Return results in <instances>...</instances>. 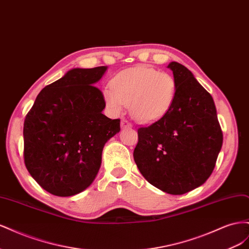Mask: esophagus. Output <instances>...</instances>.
Returning <instances> with one entry per match:
<instances>
[{
	"mask_svg": "<svg viewBox=\"0 0 249 249\" xmlns=\"http://www.w3.org/2000/svg\"><path fill=\"white\" fill-rule=\"evenodd\" d=\"M132 124L129 122V120L126 119H123L122 120V127L123 129H126V127H132Z\"/></svg>",
	"mask_w": 249,
	"mask_h": 249,
	"instance_id": "obj_1",
	"label": "esophagus"
}]
</instances>
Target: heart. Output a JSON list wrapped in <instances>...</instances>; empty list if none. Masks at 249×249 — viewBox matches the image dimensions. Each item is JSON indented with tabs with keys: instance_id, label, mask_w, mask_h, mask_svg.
I'll list each match as a JSON object with an SVG mask.
<instances>
[{
	"instance_id": "b5f03b06",
	"label": "heart",
	"mask_w": 249,
	"mask_h": 249,
	"mask_svg": "<svg viewBox=\"0 0 249 249\" xmlns=\"http://www.w3.org/2000/svg\"><path fill=\"white\" fill-rule=\"evenodd\" d=\"M107 107L120 114L130 105L131 115L142 124L164 117L177 99L178 84L172 74L138 65L119 71L104 89Z\"/></svg>"
}]
</instances>
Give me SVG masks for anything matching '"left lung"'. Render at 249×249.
I'll use <instances>...</instances> for the list:
<instances>
[{
  "label": "left lung",
  "instance_id": "1",
  "mask_svg": "<svg viewBox=\"0 0 249 249\" xmlns=\"http://www.w3.org/2000/svg\"><path fill=\"white\" fill-rule=\"evenodd\" d=\"M177 84V99L166 115L138 129L134 160L149 184L180 195L211 176L223 135L213 97L184 65H168Z\"/></svg>",
  "mask_w": 249,
  "mask_h": 249
}]
</instances>
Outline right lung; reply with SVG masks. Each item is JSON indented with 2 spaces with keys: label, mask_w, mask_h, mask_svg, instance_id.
Segmentation results:
<instances>
[{
  "label": "right lung",
  "mask_w": 249,
  "mask_h": 249,
  "mask_svg": "<svg viewBox=\"0 0 249 249\" xmlns=\"http://www.w3.org/2000/svg\"><path fill=\"white\" fill-rule=\"evenodd\" d=\"M106 66L73 69L44 87L24 123V160L31 177L56 196L85 190L96 177L105 143L120 119L103 114L104 95L94 86Z\"/></svg>",
  "instance_id": "right-lung-1"
}]
</instances>
